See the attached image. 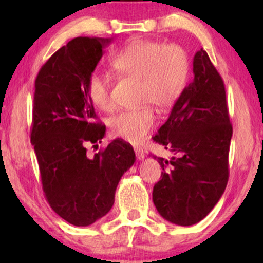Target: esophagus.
<instances>
[{
	"label": "esophagus",
	"instance_id": "1",
	"mask_svg": "<svg viewBox=\"0 0 263 263\" xmlns=\"http://www.w3.org/2000/svg\"><path fill=\"white\" fill-rule=\"evenodd\" d=\"M134 151H135V154H136V158H138L139 160H142L143 158L146 157V154H145V151H143L142 148H140V147H135L134 148Z\"/></svg>",
	"mask_w": 263,
	"mask_h": 263
}]
</instances>
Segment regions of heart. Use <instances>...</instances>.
<instances>
[{
    "label": "heart",
    "instance_id": "obj_1",
    "mask_svg": "<svg viewBox=\"0 0 263 263\" xmlns=\"http://www.w3.org/2000/svg\"><path fill=\"white\" fill-rule=\"evenodd\" d=\"M111 66L125 77L140 80V103H149L166 111L179 99L188 82L190 63L186 52L176 44L164 45L136 39L125 45L111 60ZM86 92L93 105L107 111L112 107L110 79L93 71L86 82ZM156 124L149 107L124 111L110 120L112 135L130 143L141 142Z\"/></svg>",
    "mask_w": 263,
    "mask_h": 263
}]
</instances>
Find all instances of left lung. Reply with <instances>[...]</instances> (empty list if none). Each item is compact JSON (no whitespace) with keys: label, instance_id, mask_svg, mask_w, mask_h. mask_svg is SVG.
Wrapping results in <instances>:
<instances>
[{"label":"left lung","instance_id":"1","mask_svg":"<svg viewBox=\"0 0 263 263\" xmlns=\"http://www.w3.org/2000/svg\"><path fill=\"white\" fill-rule=\"evenodd\" d=\"M194 77L153 140L174 153L157 158L163 167L153 203L165 220L190 226L202 220L225 192L232 138L222 79L203 49Z\"/></svg>","mask_w":263,"mask_h":263}]
</instances>
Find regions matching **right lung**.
<instances>
[{"mask_svg":"<svg viewBox=\"0 0 263 263\" xmlns=\"http://www.w3.org/2000/svg\"><path fill=\"white\" fill-rule=\"evenodd\" d=\"M111 42L71 39L35 79L31 143L43 190L53 212L75 226H88L109 213L118 182L135 163L134 149L123 140H114L93 157L86 154V143L105 135V125L92 121L96 112L86 82Z\"/></svg>","mask_w":263,"mask_h":263,"instance_id":"obj_1","label":"right lung"}]
</instances>
